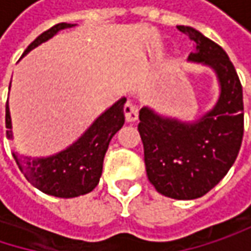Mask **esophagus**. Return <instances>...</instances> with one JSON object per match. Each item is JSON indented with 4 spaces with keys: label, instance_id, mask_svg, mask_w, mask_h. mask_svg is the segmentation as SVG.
<instances>
[{
    "label": "esophagus",
    "instance_id": "34e87169",
    "mask_svg": "<svg viewBox=\"0 0 251 251\" xmlns=\"http://www.w3.org/2000/svg\"><path fill=\"white\" fill-rule=\"evenodd\" d=\"M125 118L127 122H135V121H138V107H136L133 103H130V101L126 103Z\"/></svg>",
    "mask_w": 251,
    "mask_h": 251
}]
</instances>
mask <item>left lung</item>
Returning <instances> with one entry per match:
<instances>
[{
	"instance_id": "8db88e82",
	"label": "left lung",
	"mask_w": 251,
	"mask_h": 251,
	"mask_svg": "<svg viewBox=\"0 0 251 251\" xmlns=\"http://www.w3.org/2000/svg\"><path fill=\"white\" fill-rule=\"evenodd\" d=\"M195 50L187 61L208 67L218 82L215 104L192 121L139 110L147 176L155 190L178 201L198 199L215 187L232 167L243 141V88L226 50L190 25H177Z\"/></svg>"
}]
</instances>
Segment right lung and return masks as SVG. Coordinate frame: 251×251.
<instances>
[{
  "label": "right lung",
  "mask_w": 251,
  "mask_h": 251,
  "mask_svg": "<svg viewBox=\"0 0 251 251\" xmlns=\"http://www.w3.org/2000/svg\"><path fill=\"white\" fill-rule=\"evenodd\" d=\"M76 25L59 23L36 37L25 50L23 56L42 43L50 40L59 31L73 28ZM126 99H119L115 104L99 115L81 136L67 148L46 157H30L13 151V157L25 177L40 192L55 198H76L90 193L100 181L103 160L115 133L125 124ZM7 138H13V122L7 101L5 112Z\"/></svg>",
  "instance_id": "add662e5"
}]
</instances>
